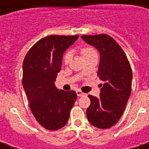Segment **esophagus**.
<instances>
[{"instance_id":"1","label":"esophagus","mask_w":149,"mask_h":149,"mask_svg":"<svg viewBox=\"0 0 149 149\" xmlns=\"http://www.w3.org/2000/svg\"><path fill=\"white\" fill-rule=\"evenodd\" d=\"M76 94H77V95L79 96V97H80V96H84V95H85L84 93H83L81 90H79V89H78V90H76Z\"/></svg>"}]
</instances>
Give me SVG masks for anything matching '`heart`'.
<instances>
[{
  "label": "heart",
  "mask_w": 149,
  "mask_h": 149,
  "mask_svg": "<svg viewBox=\"0 0 149 149\" xmlns=\"http://www.w3.org/2000/svg\"><path fill=\"white\" fill-rule=\"evenodd\" d=\"M80 53L82 54L83 58H85V57L89 56L90 54H95L96 52H95V49H94L93 47L89 46V45H86V46H84V47L81 48V49H80ZM70 59H71V53H70V51H66L65 53L64 54V55H63L62 61H63V63H64L65 65H67V64L70 62Z\"/></svg>",
  "instance_id": "1"
}]
</instances>
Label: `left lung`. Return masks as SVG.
Returning <instances> with one entry per match:
<instances>
[{
    "mask_svg": "<svg viewBox=\"0 0 149 149\" xmlns=\"http://www.w3.org/2000/svg\"><path fill=\"white\" fill-rule=\"evenodd\" d=\"M86 43L100 53L98 76L101 92L99 99L89 95L86 110L89 122L98 129H109L120 119L131 94L133 73L129 61L120 45L109 35L82 36Z\"/></svg>",
    "mask_w": 149,
    "mask_h": 149,
    "instance_id": "left-lung-1",
    "label": "left lung"
}]
</instances>
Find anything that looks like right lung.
<instances>
[{"label":"right lung","mask_w":149,"mask_h":149,"mask_svg":"<svg viewBox=\"0 0 149 149\" xmlns=\"http://www.w3.org/2000/svg\"><path fill=\"white\" fill-rule=\"evenodd\" d=\"M78 37L45 36L32 46L23 61L22 84L30 109L38 123L48 130H58L65 125L77 99L75 91L57 89L54 81L64 52Z\"/></svg>","instance_id":"add662e5"}]
</instances>
